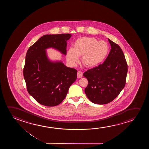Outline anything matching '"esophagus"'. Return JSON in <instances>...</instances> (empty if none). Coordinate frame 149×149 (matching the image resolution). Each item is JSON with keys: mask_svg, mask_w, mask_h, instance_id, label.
Returning a JSON list of instances; mask_svg holds the SVG:
<instances>
[{"mask_svg": "<svg viewBox=\"0 0 149 149\" xmlns=\"http://www.w3.org/2000/svg\"><path fill=\"white\" fill-rule=\"evenodd\" d=\"M82 76H83L82 72L80 71H78L77 72V77L80 78L82 77Z\"/></svg>", "mask_w": 149, "mask_h": 149, "instance_id": "esophagus-1", "label": "esophagus"}]
</instances>
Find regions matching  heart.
<instances>
[{"instance_id":"1","label":"heart","mask_w":149,"mask_h":149,"mask_svg":"<svg viewBox=\"0 0 149 149\" xmlns=\"http://www.w3.org/2000/svg\"><path fill=\"white\" fill-rule=\"evenodd\" d=\"M109 47L107 42L98 41L93 37H84L77 39L73 48L68 50L67 58L72 65L79 61L82 55V62L88 67H93L101 63L106 58Z\"/></svg>"}]
</instances>
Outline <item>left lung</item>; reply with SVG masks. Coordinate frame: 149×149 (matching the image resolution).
<instances>
[{
	"label": "left lung",
	"mask_w": 149,
	"mask_h": 149,
	"mask_svg": "<svg viewBox=\"0 0 149 149\" xmlns=\"http://www.w3.org/2000/svg\"><path fill=\"white\" fill-rule=\"evenodd\" d=\"M108 41L111 48L104 63L83 74L88 81L85 93L95 104L112 101L124 88L126 81L128 65L124 53L117 44L109 39Z\"/></svg>",
	"instance_id": "1"
}]
</instances>
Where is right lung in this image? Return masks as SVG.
<instances>
[{
    "mask_svg": "<svg viewBox=\"0 0 149 149\" xmlns=\"http://www.w3.org/2000/svg\"><path fill=\"white\" fill-rule=\"evenodd\" d=\"M71 36L69 33L44 35L27 51L23 68L27 90L42 105L54 106L60 104L76 80V70L67 67L61 62L49 61L45 51L52 47L66 55L67 41Z\"/></svg>",
    "mask_w": 149,
    "mask_h": 149,
    "instance_id": "1",
    "label": "right lung"
}]
</instances>
